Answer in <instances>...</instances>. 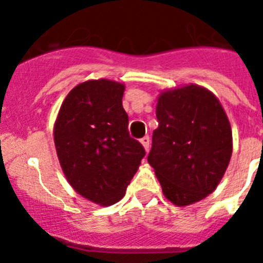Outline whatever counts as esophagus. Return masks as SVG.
<instances>
[{"instance_id": "esophagus-1", "label": "esophagus", "mask_w": 263, "mask_h": 263, "mask_svg": "<svg viewBox=\"0 0 263 263\" xmlns=\"http://www.w3.org/2000/svg\"><path fill=\"white\" fill-rule=\"evenodd\" d=\"M140 143H141V145L144 147V149L148 152V149H149V138H148V136H144V138H141L140 139Z\"/></svg>"}]
</instances>
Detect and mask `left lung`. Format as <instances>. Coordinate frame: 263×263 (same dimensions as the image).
<instances>
[{"mask_svg": "<svg viewBox=\"0 0 263 263\" xmlns=\"http://www.w3.org/2000/svg\"><path fill=\"white\" fill-rule=\"evenodd\" d=\"M156 118L148 163L172 204H195L217 188L229 165V119L216 95L197 84L163 91Z\"/></svg>", "mask_w": 263, "mask_h": 263, "instance_id": "8db88e82", "label": "left lung"}]
</instances>
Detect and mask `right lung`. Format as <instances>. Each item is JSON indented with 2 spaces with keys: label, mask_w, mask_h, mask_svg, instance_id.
I'll list each match as a JSON object with an SVG mask.
<instances>
[{
  "label": "right lung",
  "mask_w": 263,
  "mask_h": 263,
  "mask_svg": "<svg viewBox=\"0 0 263 263\" xmlns=\"http://www.w3.org/2000/svg\"><path fill=\"white\" fill-rule=\"evenodd\" d=\"M124 88L109 79L82 82L63 100L54 124L57 155L68 184L102 206L122 200L145 155L128 134Z\"/></svg>",
  "instance_id": "add662e5"
}]
</instances>
